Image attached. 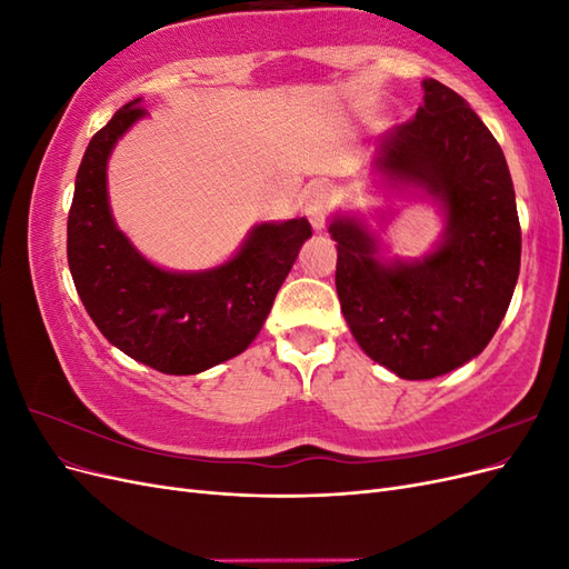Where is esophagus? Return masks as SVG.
Returning <instances> with one entry per match:
<instances>
[{
  "label": "esophagus",
  "mask_w": 569,
  "mask_h": 569,
  "mask_svg": "<svg viewBox=\"0 0 569 569\" xmlns=\"http://www.w3.org/2000/svg\"><path fill=\"white\" fill-rule=\"evenodd\" d=\"M330 203H332V194H330V189H327L325 184H316V187L308 189V194H306V216H308V220L313 222L316 230L325 228L327 213H330Z\"/></svg>",
  "instance_id": "obj_1"
}]
</instances>
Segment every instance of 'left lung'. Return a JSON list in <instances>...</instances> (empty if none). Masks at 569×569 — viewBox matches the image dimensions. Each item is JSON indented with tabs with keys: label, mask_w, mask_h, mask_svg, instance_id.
Listing matches in <instances>:
<instances>
[{
	"label": "left lung",
	"mask_w": 569,
	"mask_h": 569,
	"mask_svg": "<svg viewBox=\"0 0 569 569\" xmlns=\"http://www.w3.org/2000/svg\"><path fill=\"white\" fill-rule=\"evenodd\" d=\"M416 118L389 130L375 170L441 203L446 230L416 261H385L363 220L335 216L337 295L356 341L403 380H432L487 349L520 274L522 232L510 170L458 92L422 80Z\"/></svg>",
	"instance_id": "left-lung-1"
}]
</instances>
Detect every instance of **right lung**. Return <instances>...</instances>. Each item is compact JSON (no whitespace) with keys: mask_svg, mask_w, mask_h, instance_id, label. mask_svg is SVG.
I'll return each mask as SVG.
<instances>
[{"mask_svg":"<svg viewBox=\"0 0 569 569\" xmlns=\"http://www.w3.org/2000/svg\"><path fill=\"white\" fill-rule=\"evenodd\" d=\"M142 99L118 109L84 149L68 213V268L99 332L166 375H197L242 353L313 234L306 218L261 222L228 263L170 272L149 263L116 228L107 163L118 137L144 118Z\"/></svg>","mask_w":569,"mask_h":569,"instance_id":"obj_1","label":"right lung"}]
</instances>
